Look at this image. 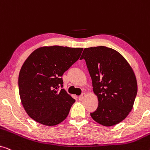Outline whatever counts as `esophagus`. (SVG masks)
<instances>
[{
	"instance_id": "34e87169",
	"label": "esophagus",
	"mask_w": 150,
	"mask_h": 150,
	"mask_svg": "<svg viewBox=\"0 0 150 150\" xmlns=\"http://www.w3.org/2000/svg\"><path fill=\"white\" fill-rule=\"evenodd\" d=\"M85 96H86V94H85V93H82L81 95L79 96V100H81V101H82V100H83L84 99H85Z\"/></svg>"
}]
</instances>
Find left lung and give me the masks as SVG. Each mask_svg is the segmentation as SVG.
<instances>
[{"mask_svg": "<svg viewBox=\"0 0 150 150\" xmlns=\"http://www.w3.org/2000/svg\"><path fill=\"white\" fill-rule=\"evenodd\" d=\"M86 61L98 106L90 113L98 124L112 126L122 122L132 109L137 82L130 64L117 51L106 46L85 48Z\"/></svg>", "mask_w": 150, "mask_h": 150, "instance_id": "obj_1", "label": "left lung"}]
</instances>
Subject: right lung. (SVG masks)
I'll list each match as a JSON object with an SVG mask.
<instances>
[{
	"mask_svg": "<svg viewBox=\"0 0 150 150\" xmlns=\"http://www.w3.org/2000/svg\"><path fill=\"white\" fill-rule=\"evenodd\" d=\"M83 48L44 46L34 50L22 65L18 77L22 106L33 120L55 126L68 115L75 100L63 87L62 76L79 60Z\"/></svg>",
	"mask_w": 150,
	"mask_h": 150,
	"instance_id": "1",
	"label": "right lung"
}]
</instances>
